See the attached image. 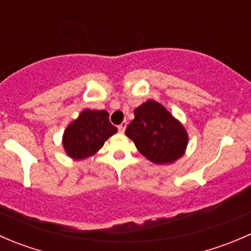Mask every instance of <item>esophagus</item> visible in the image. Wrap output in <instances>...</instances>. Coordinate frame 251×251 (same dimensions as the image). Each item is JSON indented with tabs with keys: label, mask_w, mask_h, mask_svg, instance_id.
Returning <instances> with one entry per match:
<instances>
[{
	"label": "esophagus",
	"mask_w": 251,
	"mask_h": 251,
	"mask_svg": "<svg viewBox=\"0 0 251 251\" xmlns=\"http://www.w3.org/2000/svg\"><path fill=\"white\" fill-rule=\"evenodd\" d=\"M118 128H119V132H121V133L125 132V128H126V121H124V123H121L120 125L118 126Z\"/></svg>",
	"instance_id": "obj_1"
}]
</instances>
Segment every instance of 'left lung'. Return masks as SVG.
I'll return each mask as SVG.
<instances>
[{
    "label": "left lung",
    "instance_id": "8db88e82",
    "mask_svg": "<svg viewBox=\"0 0 251 251\" xmlns=\"http://www.w3.org/2000/svg\"><path fill=\"white\" fill-rule=\"evenodd\" d=\"M125 135L148 160L155 164H171L184 154L188 144L186 128L173 114L153 100L135 109V119Z\"/></svg>",
    "mask_w": 251,
    "mask_h": 251
}]
</instances>
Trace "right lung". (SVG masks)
I'll use <instances>...</instances> for the list:
<instances>
[{"label": "right lung", "mask_w": 251, "mask_h": 251, "mask_svg": "<svg viewBox=\"0 0 251 251\" xmlns=\"http://www.w3.org/2000/svg\"><path fill=\"white\" fill-rule=\"evenodd\" d=\"M116 132L118 128L110 124L107 110L85 109L65 128L63 147L70 158L81 160L97 153Z\"/></svg>", "instance_id": "1"}]
</instances>
